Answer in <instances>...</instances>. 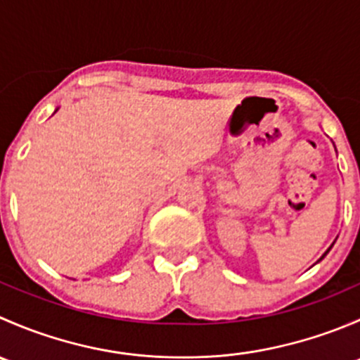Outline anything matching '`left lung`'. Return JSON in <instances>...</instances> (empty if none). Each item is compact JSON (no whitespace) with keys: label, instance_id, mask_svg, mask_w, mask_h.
I'll list each match as a JSON object with an SVG mask.
<instances>
[{"label":"left lung","instance_id":"8db88e82","mask_svg":"<svg viewBox=\"0 0 360 360\" xmlns=\"http://www.w3.org/2000/svg\"><path fill=\"white\" fill-rule=\"evenodd\" d=\"M331 248H333V245H331ZM331 248H329L328 250H326V252H324V256H326V254H328V252H329V250H331ZM324 256H322V257H321V259H319V261H322V259H324Z\"/></svg>","mask_w":360,"mask_h":360}]
</instances>
